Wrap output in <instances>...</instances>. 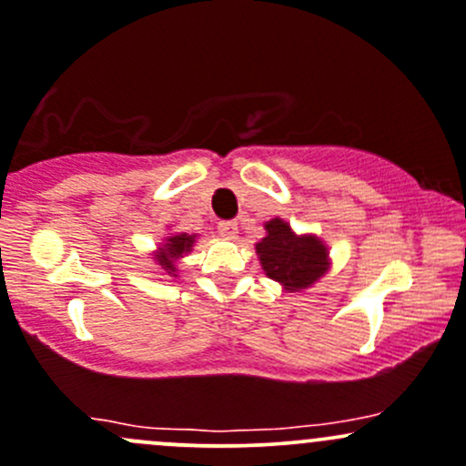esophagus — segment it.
<instances>
[{"instance_id":"34e87169","label":"esophagus","mask_w":466,"mask_h":466,"mask_svg":"<svg viewBox=\"0 0 466 466\" xmlns=\"http://www.w3.org/2000/svg\"><path fill=\"white\" fill-rule=\"evenodd\" d=\"M218 232H220V237H225V238H237L238 223L237 220H220Z\"/></svg>"}]
</instances>
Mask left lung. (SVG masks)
<instances>
[{"label": "left lung", "mask_w": 466, "mask_h": 466, "mask_svg": "<svg viewBox=\"0 0 466 466\" xmlns=\"http://www.w3.org/2000/svg\"><path fill=\"white\" fill-rule=\"evenodd\" d=\"M268 237L257 243L263 270L286 290L299 292L312 286L328 270L326 246L317 237H297L281 218L266 223Z\"/></svg>", "instance_id": "obj_1"}]
</instances>
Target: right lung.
<instances>
[{
  "label": "right lung",
  "mask_w": 466,
  "mask_h": 466,
  "mask_svg": "<svg viewBox=\"0 0 466 466\" xmlns=\"http://www.w3.org/2000/svg\"><path fill=\"white\" fill-rule=\"evenodd\" d=\"M194 246V237H189V234H176V237H169L167 243H165L163 248H160V252L156 254V261L163 266L165 272L174 274L176 268V258L183 257L185 252H189Z\"/></svg>",
  "instance_id": "obj_1"
}]
</instances>
